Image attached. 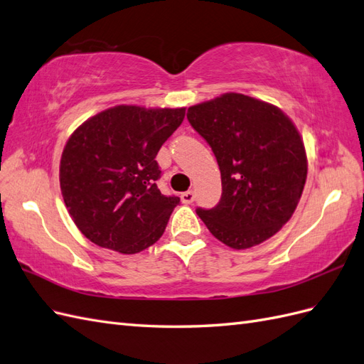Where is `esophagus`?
Here are the masks:
<instances>
[{"instance_id": "34e87169", "label": "esophagus", "mask_w": 364, "mask_h": 364, "mask_svg": "<svg viewBox=\"0 0 364 364\" xmlns=\"http://www.w3.org/2000/svg\"><path fill=\"white\" fill-rule=\"evenodd\" d=\"M181 199L185 205H190L194 202V193L193 191H185L181 194Z\"/></svg>"}]
</instances>
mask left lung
Masks as SVG:
<instances>
[{"label": "left lung", "mask_w": 364, "mask_h": 364, "mask_svg": "<svg viewBox=\"0 0 364 364\" xmlns=\"http://www.w3.org/2000/svg\"><path fill=\"white\" fill-rule=\"evenodd\" d=\"M190 124L217 158L222 199L197 209L217 240L249 249L273 237L291 218L306 181L302 136L279 107L226 92L188 107Z\"/></svg>", "instance_id": "1"}]
</instances>
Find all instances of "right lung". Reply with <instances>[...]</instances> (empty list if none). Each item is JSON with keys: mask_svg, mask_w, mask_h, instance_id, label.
<instances>
[{"mask_svg": "<svg viewBox=\"0 0 364 364\" xmlns=\"http://www.w3.org/2000/svg\"><path fill=\"white\" fill-rule=\"evenodd\" d=\"M185 118V107L119 105L87 118L63 147V202L94 245L124 255L162 237L179 197L161 194L156 155Z\"/></svg>", "mask_w": 364, "mask_h": 364, "instance_id": "obj_1", "label": "right lung"}]
</instances>
